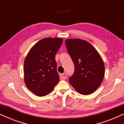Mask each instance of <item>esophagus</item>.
I'll use <instances>...</instances> for the list:
<instances>
[{"mask_svg": "<svg viewBox=\"0 0 124 124\" xmlns=\"http://www.w3.org/2000/svg\"><path fill=\"white\" fill-rule=\"evenodd\" d=\"M60 77H61V78H62V79H65L66 78H67V74H66V73H62V74H61Z\"/></svg>", "mask_w": 124, "mask_h": 124, "instance_id": "obj_1", "label": "esophagus"}]
</instances>
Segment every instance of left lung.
<instances>
[{"label": "left lung", "instance_id": "1", "mask_svg": "<svg viewBox=\"0 0 124 124\" xmlns=\"http://www.w3.org/2000/svg\"><path fill=\"white\" fill-rule=\"evenodd\" d=\"M65 46L74 65V73L69 78V82L79 94H91L104 78L102 59L94 47L85 40L68 39L65 40Z\"/></svg>", "mask_w": 124, "mask_h": 124}]
</instances>
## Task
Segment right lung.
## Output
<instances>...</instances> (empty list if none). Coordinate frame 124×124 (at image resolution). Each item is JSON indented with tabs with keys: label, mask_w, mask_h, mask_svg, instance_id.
<instances>
[{
	"label": "right lung",
	"mask_w": 124,
	"mask_h": 124,
	"mask_svg": "<svg viewBox=\"0 0 124 124\" xmlns=\"http://www.w3.org/2000/svg\"><path fill=\"white\" fill-rule=\"evenodd\" d=\"M62 43V39L60 38L42 39L32 47L25 58V85L37 96L50 94L59 82L55 55Z\"/></svg>",
	"instance_id": "right-lung-1"
}]
</instances>
